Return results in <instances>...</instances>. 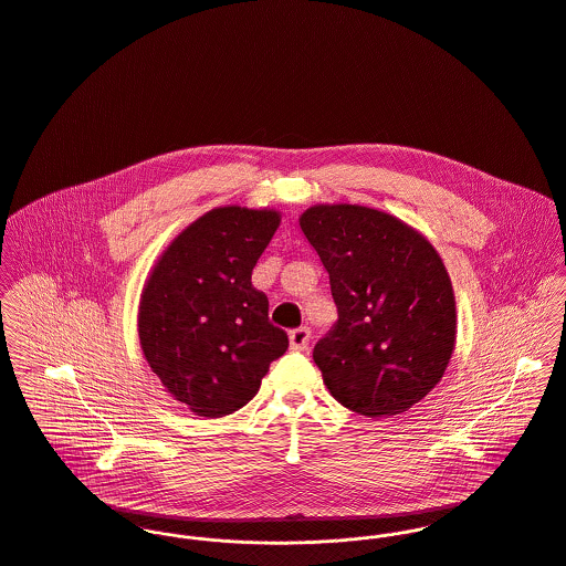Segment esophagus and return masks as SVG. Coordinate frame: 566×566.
<instances>
[{"instance_id":"obj_1","label":"esophagus","mask_w":566,"mask_h":566,"mask_svg":"<svg viewBox=\"0 0 566 566\" xmlns=\"http://www.w3.org/2000/svg\"><path fill=\"white\" fill-rule=\"evenodd\" d=\"M289 340H291V349H295V352H304V349L308 347V343H311V329H308V327L291 329Z\"/></svg>"}]
</instances>
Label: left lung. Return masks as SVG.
<instances>
[{
  "mask_svg": "<svg viewBox=\"0 0 566 566\" xmlns=\"http://www.w3.org/2000/svg\"><path fill=\"white\" fill-rule=\"evenodd\" d=\"M300 226L338 311L314 345L325 386L371 419L406 412L439 384L455 343V300L439 253L399 219L365 206H314Z\"/></svg>",
  "mask_w": 566,
  "mask_h": 566,
  "instance_id": "left-lung-1",
  "label": "left lung"
}]
</instances>
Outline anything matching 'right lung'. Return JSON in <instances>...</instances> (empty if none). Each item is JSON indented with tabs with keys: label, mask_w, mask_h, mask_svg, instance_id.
Listing matches in <instances>:
<instances>
[{
	"label": "right lung",
	"mask_w": 566,
	"mask_h": 566,
	"mask_svg": "<svg viewBox=\"0 0 566 566\" xmlns=\"http://www.w3.org/2000/svg\"><path fill=\"white\" fill-rule=\"evenodd\" d=\"M280 226L275 210L214 208L167 248L138 308L151 371L199 417L243 408L289 336L269 321L252 271Z\"/></svg>",
	"instance_id": "right-lung-1"
}]
</instances>
